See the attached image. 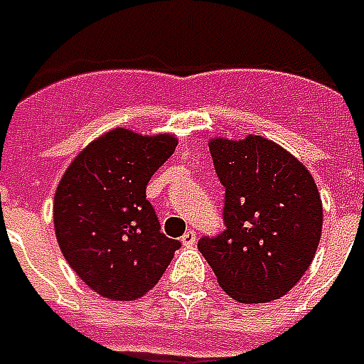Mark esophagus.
Wrapping results in <instances>:
<instances>
[{"mask_svg":"<svg viewBox=\"0 0 364 364\" xmlns=\"http://www.w3.org/2000/svg\"><path fill=\"white\" fill-rule=\"evenodd\" d=\"M181 241L185 247H193L196 243V231L195 230H187L185 231V235L181 237Z\"/></svg>","mask_w":364,"mask_h":364,"instance_id":"34e87169","label":"esophagus"}]
</instances>
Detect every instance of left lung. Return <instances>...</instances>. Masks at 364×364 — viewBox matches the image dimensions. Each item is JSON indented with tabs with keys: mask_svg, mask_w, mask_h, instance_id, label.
Segmentation results:
<instances>
[{
	"mask_svg": "<svg viewBox=\"0 0 364 364\" xmlns=\"http://www.w3.org/2000/svg\"><path fill=\"white\" fill-rule=\"evenodd\" d=\"M223 195L222 233L198 250L218 284L241 303L274 301L311 266L322 233V200L312 175L262 136L210 141Z\"/></svg>",
	"mask_w": 364,
	"mask_h": 364,
	"instance_id": "1",
	"label": "left lung"
}]
</instances>
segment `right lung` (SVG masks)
I'll list each match as a JSON object with an SVG mask.
<instances>
[{"instance_id":"add662e5","label":"right lung","mask_w":364,"mask_h":364,"mask_svg":"<svg viewBox=\"0 0 364 364\" xmlns=\"http://www.w3.org/2000/svg\"><path fill=\"white\" fill-rule=\"evenodd\" d=\"M169 134L114 129L90 142L61 177L53 223L59 249L102 297L133 301L150 291L181 243L161 233L146 185L175 152Z\"/></svg>"}]
</instances>
